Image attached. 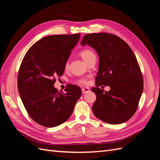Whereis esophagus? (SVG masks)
<instances>
[{"instance_id":"obj_1","label":"esophagus","mask_w":160,"mask_h":160,"mask_svg":"<svg viewBox=\"0 0 160 160\" xmlns=\"http://www.w3.org/2000/svg\"><path fill=\"white\" fill-rule=\"evenodd\" d=\"M81 91H82V93H83V94H85V93H88V92L90 91L88 88H82L81 89Z\"/></svg>"}]
</instances>
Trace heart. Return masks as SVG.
Returning <instances> with one entry per match:
<instances>
[{"label":"heart","instance_id":"1","mask_svg":"<svg viewBox=\"0 0 160 160\" xmlns=\"http://www.w3.org/2000/svg\"><path fill=\"white\" fill-rule=\"evenodd\" d=\"M80 55L82 59H83L87 63H88V61L91 59L93 56H95V53L92 51L90 49H84L83 51H81L80 52ZM69 67V63L68 62H67L65 65V68L67 69ZM76 83L79 84V85H87L88 84V81L85 79H79L78 80H77Z\"/></svg>","mask_w":160,"mask_h":160}]
</instances>
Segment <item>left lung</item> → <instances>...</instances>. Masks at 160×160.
I'll list each match as a JSON object with an SVG mask.
<instances>
[{
    "instance_id": "obj_1",
    "label": "left lung",
    "mask_w": 160,
    "mask_h": 160,
    "mask_svg": "<svg viewBox=\"0 0 160 160\" xmlns=\"http://www.w3.org/2000/svg\"><path fill=\"white\" fill-rule=\"evenodd\" d=\"M92 47L99 57L95 77L96 95L92 111L98 119L109 124L127 122L136 111L143 92V79L133 51L126 42L113 34H87L81 42ZM101 85L110 87L104 92Z\"/></svg>"
}]
</instances>
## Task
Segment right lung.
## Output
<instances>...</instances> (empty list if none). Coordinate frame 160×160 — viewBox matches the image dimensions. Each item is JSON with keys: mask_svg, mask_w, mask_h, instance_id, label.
<instances>
[{"mask_svg": "<svg viewBox=\"0 0 160 160\" xmlns=\"http://www.w3.org/2000/svg\"><path fill=\"white\" fill-rule=\"evenodd\" d=\"M80 37V33L45 37L28 50L22 61L17 78L19 94L28 114L42 126L64 123L81 95L78 86L70 84L65 92L54 88L55 77L63 74Z\"/></svg>", "mask_w": 160, "mask_h": 160, "instance_id": "right-lung-1", "label": "right lung"}]
</instances>
